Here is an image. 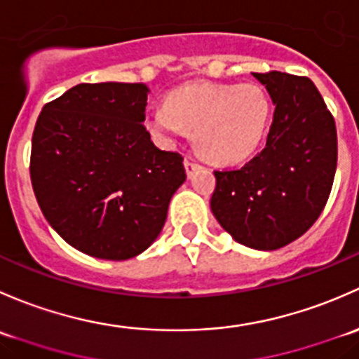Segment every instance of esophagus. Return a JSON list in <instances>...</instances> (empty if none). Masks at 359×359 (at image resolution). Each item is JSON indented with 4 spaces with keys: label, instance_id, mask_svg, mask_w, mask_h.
Listing matches in <instances>:
<instances>
[{
    "label": "esophagus",
    "instance_id": "34e87169",
    "mask_svg": "<svg viewBox=\"0 0 359 359\" xmlns=\"http://www.w3.org/2000/svg\"><path fill=\"white\" fill-rule=\"evenodd\" d=\"M201 168H202V165L198 164V162L191 161V158H187V161H184V169H187L188 176H194V172L198 171Z\"/></svg>",
    "mask_w": 359,
    "mask_h": 359
}]
</instances>
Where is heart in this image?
<instances>
[{"label": "heart", "instance_id": "1", "mask_svg": "<svg viewBox=\"0 0 359 359\" xmlns=\"http://www.w3.org/2000/svg\"><path fill=\"white\" fill-rule=\"evenodd\" d=\"M271 114L268 91L256 83H190L152 109L147 124L154 135L176 138L195 129V143L217 164L245 161L257 150Z\"/></svg>", "mask_w": 359, "mask_h": 359}]
</instances>
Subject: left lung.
I'll return each mask as SVG.
<instances>
[{
    "label": "left lung",
    "mask_w": 359,
    "mask_h": 359,
    "mask_svg": "<svg viewBox=\"0 0 359 359\" xmlns=\"http://www.w3.org/2000/svg\"><path fill=\"white\" fill-rule=\"evenodd\" d=\"M275 114L266 147L243 168L214 171L210 209L238 243L275 250L304 235L325 209L337 168V129L306 76L252 72Z\"/></svg>",
    "instance_id": "left-lung-1"
}]
</instances>
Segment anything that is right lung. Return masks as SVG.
<instances>
[{"label":"right lung","instance_id":"right-lung-1","mask_svg":"<svg viewBox=\"0 0 359 359\" xmlns=\"http://www.w3.org/2000/svg\"><path fill=\"white\" fill-rule=\"evenodd\" d=\"M147 93L142 83H83L48 102L36 121V201L53 230L88 256L142 254L187 180L181 154L157 149L143 126Z\"/></svg>","mask_w":359,"mask_h":359}]
</instances>
